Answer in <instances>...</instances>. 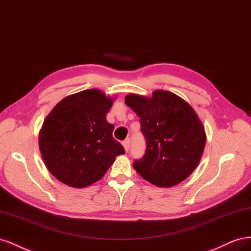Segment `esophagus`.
Wrapping results in <instances>:
<instances>
[{
    "instance_id": "34e87169",
    "label": "esophagus",
    "mask_w": 251,
    "mask_h": 251,
    "mask_svg": "<svg viewBox=\"0 0 251 251\" xmlns=\"http://www.w3.org/2000/svg\"><path fill=\"white\" fill-rule=\"evenodd\" d=\"M123 146H124L125 151L128 152V150H129V148H130V139H126V140L123 142Z\"/></svg>"
}]
</instances>
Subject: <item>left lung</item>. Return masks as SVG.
<instances>
[{
  "label": "left lung",
  "mask_w": 251,
  "mask_h": 251,
  "mask_svg": "<svg viewBox=\"0 0 251 251\" xmlns=\"http://www.w3.org/2000/svg\"><path fill=\"white\" fill-rule=\"evenodd\" d=\"M125 103L138 114L146 140L145 154L134 160L133 168L159 187L184 181L198 166L206 142L196 111L180 97L161 89L151 98L130 94Z\"/></svg>",
  "instance_id": "obj_1"
}]
</instances>
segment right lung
Returning <instances> with one entry per match:
<instances>
[{
  "instance_id": "right-lung-1",
  "label": "right lung",
  "mask_w": 251,
  "mask_h": 251,
  "mask_svg": "<svg viewBox=\"0 0 251 251\" xmlns=\"http://www.w3.org/2000/svg\"><path fill=\"white\" fill-rule=\"evenodd\" d=\"M112 103L101 90H83L63 99L45 119L39 146L47 169L60 182L84 188L125 153L106 120Z\"/></svg>"
}]
</instances>
